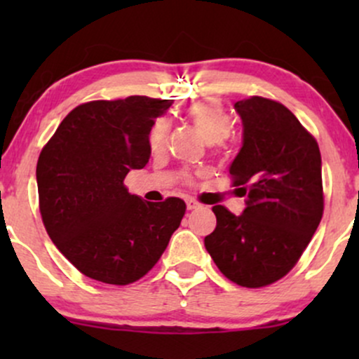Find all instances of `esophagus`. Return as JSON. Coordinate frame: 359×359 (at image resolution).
<instances>
[{
	"mask_svg": "<svg viewBox=\"0 0 359 359\" xmlns=\"http://www.w3.org/2000/svg\"><path fill=\"white\" fill-rule=\"evenodd\" d=\"M185 204H187V209H189V211H194V209L203 208V204L197 203L196 199H187V201H185Z\"/></svg>",
	"mask_w": 359,
	"mask_h": 359,
	"instance_id": "1",
	"label": "esophagus"
}]
</instances>
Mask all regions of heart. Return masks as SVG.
<instances>
[{
  "mask_svg": "<svg viewBox=\"0 0 359 359\" xmlns=\"http://www.w3.org/2000/svg\"><path fill=\"white\" fill-rule=\"evenodd\" d=\"M185 116L191 119V123L209 143H216L224 140L231 131L233 121L224 106L216 100L196 101L185 109ZM168 131L170 123L165 118L156 119L148 133V147L151 154H162L167 147Z\"/></svg>",
  "mask_w": 359,
  "mask_h": 359,
  "instance_id": "1",
  "label": "heart"
}]
</instances>
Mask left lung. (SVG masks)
Returning a JSON list of instances; mask_svg holds the SVG:
<instances>
[{
    "label": "left lung",
    "mask_w": 359,
    "mask_h": 359,
    "mask_svg": "<svg viewBox=\"0 0 359 359\" xmlns=\"http://www.w3.org/2000/svg\"><path fill=\"white\" fill-rule=\"evenodd\" d=\"M243 147L229 167L246 196L241 216L214 205L204 238L221 273L241 287L270 285L294 269L324 211L323 162L316 138L285 106L253 96L238 101Z\"/></svg>",
    "instance_id": "left-lung-1"
}]
</instances>
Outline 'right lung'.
Returning <instances> with one entry per match:
<instances>
[{
	"mask_svg": "<svg viewBox=\"0 0 359 359\" xmlns=\"http://www.w3.org/2000/svg\"><path fill=\"white\" fill-rule=\"evenodd\" d=\"M172 100L90 101L67 114L36 163L40 214L53 245L86 277L111 285L154 269L185 203H147L125 177L148 163V133Z\"/></svg>",
	"mask_w": 359,
	"mask_h": 359,
	"instance_id": "add662e5",
	"label": "right lung"
}]
</instances>
